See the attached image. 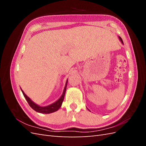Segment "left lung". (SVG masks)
<instances>
[{"instance_id": "1", "label": "left lung", "mask_w": 146, "mask_h": 146, "mask_svg": "<svg viewBox=\"0 0 146 146\" xmlns=\"http://www.w3.org/2000/svg\"><path fill=\"white\" fill-rule=\"evenodd\" d=\"M119 39H120L121 40V42L122 43V44H123V41H122V38L120 37V36H119Z\"/></svg>"}]
</instances>
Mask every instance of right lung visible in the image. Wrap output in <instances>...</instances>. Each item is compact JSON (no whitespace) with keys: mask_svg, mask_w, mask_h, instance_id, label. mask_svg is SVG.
<instances>
[{"mask_svg":"<svg viewBox=\"0 0 146 146\" xmlns=\"http://www.w3.org/2000/svg\"><path fill=\"white\" fill-rule=\"evenodd\" d=\"M67 83H68V80L66 81V85H65V87H64V90H63V92L62 95H61V98L58 100L56 101L55 102L53 103L52 104H50L48 106H46V107H40V106H39L38 105L34 103L24 93V92L22 90L21 88V90L22 92H23V94L24 96V98H25L26 100L27 101V102L29 104V105L30 106L31 108L33 109L35 111H36V112L43 113V114H48V113H54L55 111H56L57 110H58L61 107V105H62V103H63V100H64L65 92H66V87H67Z\"/></svg>","mask_w":146,"mask_h":146,"instance_id":"obj_1","label":"right lung"}]
</instances>
